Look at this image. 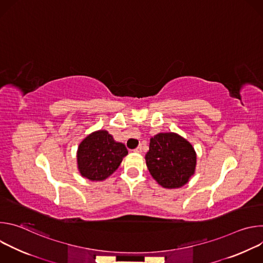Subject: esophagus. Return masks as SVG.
Here are the masks:
<instances>
[{
  "label": "esophagus",
  "instance_id": "obj_1",
  "mask_svg": "<svg viewBox=\"0 0 263 263\" xmlns=\"http://www.w3.org/2000/svg\"><path fill=\"white\" fill-rule=\"evenodd\" d=\"M134 152L135 153H138V154H140L141 152H142V148H141V145H138L135 149H134Z\"/></svg>",
  "mask_w": 263,
  "mask_h": 263
}]
</instances>
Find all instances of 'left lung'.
Returning a JSON list of instances; mask_svg holds the SVG:
<instances>
[{"instance_id":"1","label":"left lung","mask_w":263,"mask_h":263,"mask_svg":"<svg viewBox=\"0 0 263 263\" xmlns=\"http://www.w3.org/2000/svg\"><path fill=\"white\" fill-rule=\"evenodd\" d=\"M145 163L154 180L166 190L180 189L195 175L197 153L193 144L174 132L149 139Z\"/></svg>"}]
</instances>
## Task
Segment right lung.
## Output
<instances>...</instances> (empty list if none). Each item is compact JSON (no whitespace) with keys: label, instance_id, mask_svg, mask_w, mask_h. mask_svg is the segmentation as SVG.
Returning <instances> with one entry per match:
<instances>
[{"label":"right lung","instance_id":"right-lung-1","mask_svg":"<svg viewBox=\"0 0 263 263\" xmlns=\"http://www.w3.org/2000/svg\"><path fill=\"white\" fill-rule=\"evenodd\" d=\"M128 155L125 144L118 142L106 130L88 134L77 149V166L83 178L104 181L114 174Z\"/></svg>","mask_w":263,"mask_h":263}]
</instances>
